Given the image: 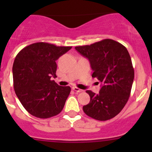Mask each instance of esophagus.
<instances>
[{
  "mask_svg": "<svg viewBox=\"0 0 152 152\" xmlns=\"http://www.w3.org/2000/svg\"><path fill=\"white\" fill-rule=\"evenodd\" d=\"M72 90H74L75 92H77V93H80V92L82 91V90H81V89L78 88V87H72Z\"/></svg>",
  "mask_w": 152,
  "mask_h": 152,
  "instance_id": "obj_1",
  "label": "esophagus"
}]
</instances>
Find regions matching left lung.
Returning <instances> with one entry per match:
<instances>
[{
	"label": "left lung",
	"instance_id": "8db88e82",
	"mask_svg": "<svg viewBox=\"0 0 152 152\" xmlns=\"http://www.w3.org/2000/svg\"><path fill=\"white\" fill-rule=\"evenodd\" d=\"M75 48L89 59L93 70L92 77L102 84L99 94L86 91L90 102L84 106L83 111L98 121L113 118L128 102L134 80V68L126 48L117 41L105 39Z\"/></svg>",
	"mask_w": 152,
	"mask_h": 152
}]
</instances>
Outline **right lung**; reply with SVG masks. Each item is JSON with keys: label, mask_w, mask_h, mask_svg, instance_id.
Returning a JSON list of instances; mask_svg holds the SVG:
<instances>
[{"label": "right lung", "mask_w": 152, "mask_h": 152, "mask_svg": "<svg viewBox=\"0 0 152 152\" xmlns=\"http://www.w3.org/2000/svg\"><path fill=\"white\" fill-rule=\"evenodd\" d=\"M71 48L36 42L23 48L15 57L12 67L15 93L33 116L48 118L63 109L71 89L51 79L56 77V60Z\"/></svg>", "instance_id": "right-lung-1"}]
</instances>
